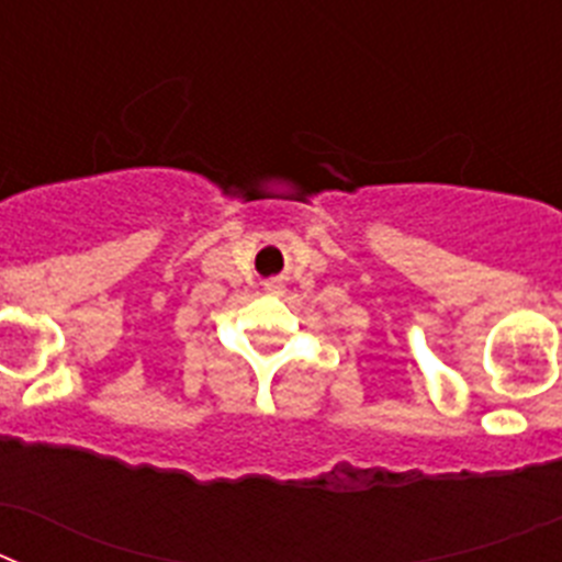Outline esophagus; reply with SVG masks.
I'll use <instances>...</instances> for the list:
<instances>
[{
	"mask_svg": "<svg viewBox=\"0 0 562 562\" xmlns=\"http://www.w3.org/2000/svg\"><path fill=\"white\" fill-rule=\"evenodd\" d=\"M265 290L270 292V295H281V292H284V284H281V281H276V278H272V281H267V284H265Z\"/></svg>",
	"mask_w": 562,
	"mask_h": 562,
	"instance_id": "1",
	"label": "esophagus"
}]
</instances>
